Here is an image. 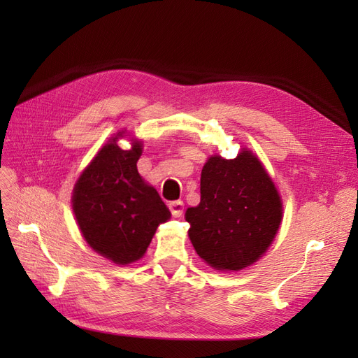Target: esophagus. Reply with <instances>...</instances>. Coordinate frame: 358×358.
I'll return each instance as SVG.
<instances>
[{"mask_svg": "<svg viewBox=\"0 0 358 358\" xmlns=\"http://www.w3.org/2000/svg\"><path fill=\"white\" fill-rule=\"evenodd\" d=\"M169 208H170L171 215L175 216V218H179V216H182V213H183V201H180V200L171 201L169 204Z\"/></svg>", "mask_w": 358, "mask_h": 358, "instance_id": "esophagus-1", "label": "esophagus"}]
</instances>
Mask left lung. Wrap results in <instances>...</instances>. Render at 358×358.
Wrapping results in <instances>:
<instances>
[{"label":"left lung","mask_w":358,"mask_h":358,"mask_svg":"<svg viewBox=\"0 0 358 358\" xmlns=\"http://www.w3.org/2000/svg\"><path fill=\"white\" fill-rule=\"evenodd\" d=\"M200 194V204L185 213L200 258L216 270L254 264L282 221V201L259 159L246 149L234 159L210 157L201 170Z\"/></svg>","instance_id":"left-lung-1"}]
</instances>
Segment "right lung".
Wrapping results in <instances>:
<instances>
[{
    "instance_id": "right-lung-1",
    "label": "right lung",
    "mask_w": 358,
    "mask_h": 358,
    "mask_svg": "<svg viewBox=\"0 0 358 358\" xmlns=\"http://www.w3.org/2000/svg\"><path fill=\"white\" fill-rule=\"evenodd\" d=\"M117 133L94 157L73 189V212L82 236L95 252L115 264L142 258L158 225L170 220V210L154 187L137 171L142 142L131 149L116 145Z\"/></svg>"
}]
</instances>
